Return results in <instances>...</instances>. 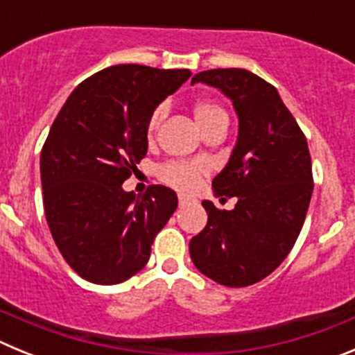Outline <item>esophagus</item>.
I'll use <instances>...</instances> for the list:
<instances>
[{
	"label": "esophagus",
	"instance_id": "esophagus-1",
	"mask_svg": "<svg viewBox=\"0 0 355 355\" xmlns=\"http://www.w3.org/2000/svg\"><path fill=\"white\" fill-rule=\"evenodd\" d=\"M190 202H193L192 197L183 196V193H180V196H178V205L180 206H187V205H190Z\"/></svg>",
	"mask_w": 355,
	"mask_h": 355
}]
</instances>
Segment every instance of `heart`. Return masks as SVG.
<instances>
[{
    "label": "heart",
    "instance_id": "heart-1",
    "mask_svg": "<svg viewBox=\"0 0 355 355\" xmlns=\"http://www.w3.org/2000/svg\"><path fill=\"white\" fill-rule=\"evenodd\" d=\"M193 117H196L197 126L200 130L208 133L209 130L218 126H227V114L220 105L209 101V99H199L192 105ZM167 114V108L163 105L156 106L150 112L149 119L146 124V137L147 140H153L158 133L159 126H162L163 119ZM208 172L205 163H165L158 171L159 178L163 183L171 184V187L178 188V190H193L199 184L200 178Z\"/></svg>",
    "mask_w": 355,
    "mask_h": 355
}]
</instances>
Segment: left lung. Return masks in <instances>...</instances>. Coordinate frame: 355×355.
Segmentation results:
<instances>
[{"mask_svg":"<svg viewBox=\"0 0 355 355\" xmlns=\"http://www.w3.org/2000/svg\"><path fill=\"white\" fill-rule=\"evenodd\" d=\"M233 101L238 140L213 180L216 197H236L231 211L202 200L208 224L190 240L199 272L229 288L258 283L284 261L304 225L313 193L306 137L274 85L245 69H211L192 78Z\"/></svg>","mask_w":355,"mask_h":355,"instance_id":"8db88e82","label":"left lung"}]
</instances>
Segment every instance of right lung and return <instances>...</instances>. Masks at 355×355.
<instances>
[{"label": "right lung", "instance_id": "obj_1", "mask_svg": "<svg viewBox=\"0 0 355 355\" xmlns=\"http://www.w3.org/2000/svg\"><path fill=\"white\" fill-rule=\"evenodd\" d=\"M188 69L114 65L67 97L40 153L44 211L72 270L119 284L147 265L155 236L178 208L174 190L144 196L122 183L147 153L150 112L190 78Z\"/></svg>", "mask_w": 355, "mask_h": 355}]
</instances>
